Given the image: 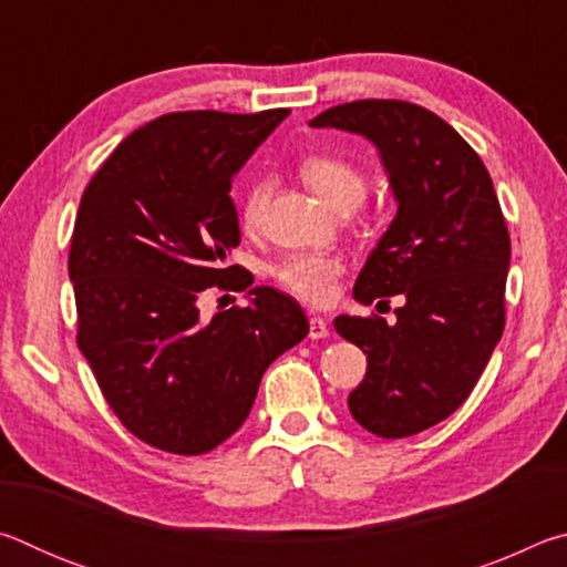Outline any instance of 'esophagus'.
I'll return each instance as SVG.
<instances>
[{"label":"esophagus","instance_id":"1","mask_svg":"<svg viewBox=\"0 0 567 567\" xmlns=\"http://www.w3.org/2000/svg\"><path fill=\"white\" fill-rule=\"evenodd\" d=\"M328 334H330V328H328V322L320 318V315L310 318V338L312 340H322V338H328Z\"/></svg>","mask_w":567,"mask_h":567}]
</instances>
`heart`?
<instances>
[{"label": "heart", "mask_w": 567, "mask_h": 567, "mask_svg": "<svg viewBox=\"0 0 567 567\" xmlns=\"http://www.w3.org/2000/svg\"><path fill=\"white\" fill-rule=\"evenodd\" d=\"M300 175L324 203L340 213H348L362 203L368 192L364 172L342 155L332 152H315L300 162ZM270 179H255L239 199V219L247 233L262 227L267 199H270ZM344 272V260L330 252H290L275 265L272 277L285 292L310 305H328L334 297V282Z\"/></svg>", "instance_id": "1"}]
</instances>
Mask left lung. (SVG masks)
Listing matches in <instances>:
<instances>
[{"label": "left lung", "instance_id": "left-lung-1", "mask_svg": "<svg viewBox=\"0 0 567 567\" xmlns=\"http://www.w3.org/2000/svg\"><path fill=\"white\" fill-rule=\"evenodd\" d=\"M310 127L364 134L385 162L398 215L354 297L400 295L398 322L340 315L334 330L368 354L352 417L378 437L417 435L463 405L505 330L511 233L491 172L443 117L405 100L344 102Z\"/></svg>", "mask_w": 567, "mask_h": 567}]
</instances>
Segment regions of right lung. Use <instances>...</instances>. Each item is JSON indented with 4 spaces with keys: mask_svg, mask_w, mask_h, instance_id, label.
Wrapping results in <instances>:
<instances>
[{
    "mask_svg": "<svg viewBox=\"0 0 567 567\" xmlns=\"http://www.w3.org/2000/svg\"><path fill=\"white\" fill-rule=\"evenodd\" d=\"M290 110L169 112L122 140L84 189L70 245L76 344L130 433L203 455L237 433L275 358L310 324L290 295L199 318L207 287L245 292L233 179Z\"/></svg>",
    "mask_w": 567,
    "mask_h": 567,
    "instance_id": "1",
    "label": "right lung"
}]
</instances>
